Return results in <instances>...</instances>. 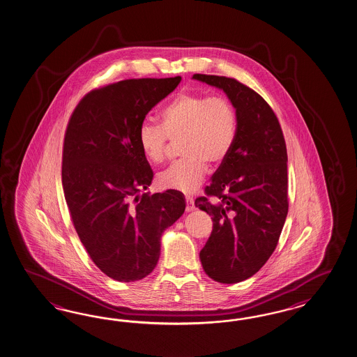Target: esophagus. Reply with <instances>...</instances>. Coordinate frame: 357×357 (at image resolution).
<instances>
[{
  "instance_id": "esophagus-1",
  "label": "esophagus",
  "mask_w": 357,
  "mask_h": 357,
  "mask_svg": "<svg viewBox=\"0 0 357 357\" xmlns=\"http://www.w3.org/2000/svg\"><path fill=\"white\" fill-rule=\"evenodd\" d=\"M185 211L187 212H192L193 209H195V202H193L192 197H185Z\"/></svg>"
}]
</instances>
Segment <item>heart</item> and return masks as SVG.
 I'll return each instance as SVG.
<instances>
[{
	"label": "heart",
	"mask_w": 357,
	"mask_h": 357,
	"mask_svg": "<svg viewBox=\"0 0 357 357\" xmlns=\"http://www.w3.org/2000/svg\"><path fill=\"white\" fill-rule=\"evenodd\" d=\"M238 136V113L225 96L181 92L161 112V126L144 121L137 142L154 164L166 158L169 143L179 142L181 160L158 174L165 190L191 193L202 184L208 164L220 166L231 153Z\"/></svg>",
	"instance_id": "1"
}]
</instances>
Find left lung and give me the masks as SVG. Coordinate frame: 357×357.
Here are the masks:
<instances>
[{
    "instance_id": "8db88e82",
    "label": "left lung",
    "mask_w": 357,
    "mask_h": 357,
    "mask_svg": "<svg viewBox=\"0 0 357 357\" xmlns=\"http://www.w3.org/2000/svg\"><path fill=\"white\" fill-rule=\"evenodd\" d=\"M221 88L238 113V136L195 205L212 215L200 251L203 269L220 283L248 280L275 250L289 212L287 149L269 104L234 77L195 74Z\"/></svg>"
}]
</instances>
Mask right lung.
<instances>
[{"label": "right lung", "instance_id": "1", "mask_svg": "<svg viewBox=\"0 0 357 357\" xmlns=\"http://www.w3.org/2000/svg\"><path fill=\"white\" fill-rule=\"evenodd\" d=\"M181 80L126 79L95 88L68 119L62 149L68 213L91 260L119 282L153 271L162 232L185 209L178 191L140 195L153 172L137 142L148 112Z\"/></svg>", "mask_w": 357, "mask_h": 357}]
</instances>
